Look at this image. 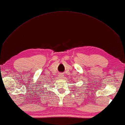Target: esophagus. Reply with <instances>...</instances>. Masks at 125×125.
I'll return each mask as SVG.
<instances>
[{"mask_svg": "<svg viewBox=\"0 0 125 125\" xmlns=\"http://www.w3.org/2000/svg\"><path fill=\"white\" fill-rule=\"evenodd\" d=\"M58 77L60 78H61V79H63V78H64V76H63V74H59Z\"/></svg>", "mask_w": 125, "mask_h": 125, "instance_id": "1", "label": "esophagus"}]
</instances>
